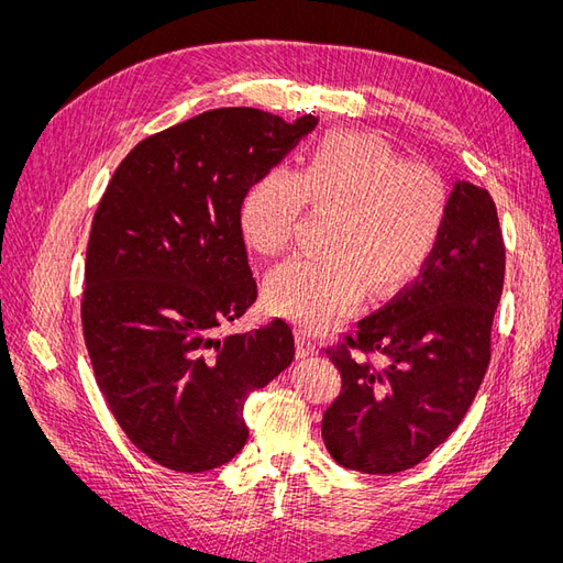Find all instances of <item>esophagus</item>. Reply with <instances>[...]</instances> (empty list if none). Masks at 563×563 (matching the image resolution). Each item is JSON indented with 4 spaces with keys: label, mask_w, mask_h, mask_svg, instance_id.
<instances>
[{
    "label": "esophagus",
    "mask_w": 563,
    "mask_h": 563,
    "mask_svg": "<svg viewBox=\"0 0 563 563\" xmlns=\"http://www.w3.org/2000/svg\"><path fill=\"white\" fill-rule=\"evenodd\" d=\"M319 352V343L314 338H310L308 333H298V356L305 360V356H314Z\"/></svg>",
    "instance_id": "obj_1"
}]
</instances>
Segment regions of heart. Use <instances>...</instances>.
<instances>
[{"mask_svg": "<svg viewBox=\"0 0 563 563\" xmlns=\"http://www.w3.org/2000/svg\"><path fill=\"white\" fill-rule=\"evenodd\" d=\"M310 203L333 211L327 255H298L265 284L272 312L327 333L362 302L366 286L395 291L428 265L446 228L449 183L432 166L401 162L376 133H329L302 172H269L242 203L246 242L265 255L294 244Z\"/></svg>", "mask_w": 563, "mask_h": 563, "instance_id": "heart-1", "label": "heart"}]
</instances>
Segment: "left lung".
Returning a JSON list of instances; mask_svg holds the SVG:
<instances>
[{
  "label": "left lung",
  "instance_id": "obj_1",
  "mask_svg": "<svg viewBox=\"0 0 563 563\" xmlns=\"http://www.w3.org/2000/svg\"><path fill=\"white\" fill-rule=\"evenodd\" d=\"M505 244L488 190L455 180L446 228L413 284L327 350L343 391L321 437L338 465L395 474L422 463L463 422L490 360ZM376 351L382 366L363 356Z\"/></svg>",
  "mask_w": 563,
  "mask_h": 563
}]
</instances>
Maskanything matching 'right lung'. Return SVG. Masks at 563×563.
Wrapping results in <instances>:
<instances>
[{
  "instance_id": "add662e5",
  "label": "right lung",
  "mask_w": 563,
  "mask_h": 563,
  "mask_svg": "<svg viewBox=\"0 0 563 563\" xmlns=\"http://www.w3.org/2000/svg\"><path fill=\"white\" fill-rule=\"evenodd\" d=\"M317 122L255 108L201 112L135 145L98 203L84 340L117 422L168 470L230 463L249 439L251 391L294 362V329L282 319L216 331L258 298L244 197Z\"/></svg>"
}]
</instances>
